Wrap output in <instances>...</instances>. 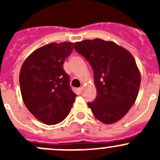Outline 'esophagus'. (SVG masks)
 I'll use <instances>...</instances> for the list:
<instances>
[{
    "instance_id": "obj_1",
    "label": "esophagus",
    "mask_w": 160,
    "mask_h": 160,
    "mask_svg": "<svg viewBox=\"0 0 160 160\" xmlns=\"http://www.w3.org/2000/svg\"><path fill=\"white\" fill-rule=\"evenodd\" d=\"M78 92L80 93H82V92H83V88H82V87H80V88H78Z\"/></svg>"
}]
</instances>
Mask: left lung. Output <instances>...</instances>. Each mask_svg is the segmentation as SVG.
I'll return each instance as SVG.
<instances>
[{"label":"left lung","mask_w":160,"mask_h":160,"mask_svg":"<svg viewBox=\"0 0 160 160\" xmlns=\"http://www.w3.org/2000/svg\"><path fill=\"white\" fill-rule=\"evenodd\" d=\"M74 48L93 70L96 99L88 103L93 116L104 124L121 120L135 104L141 73L129 51L100 38L77 42Z\"/></svg>","instance_id":"left-lung-1"}]
</instances>
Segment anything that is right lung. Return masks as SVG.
I'll use <instances>...</instances> for the list:
<instances>
[{
    "mask_svg": "<svg viewBox=\"0 0 160 160\" xmlns=\"http://www.w3.org/2000/svg\"><path fill=\"white\" fill-rule=\"evenodd\" d=\"M73 43L52 42L26 58L19 74L22 100L34 117L48 125L62 122L70 114L77 95L69 86L64 61Z\"/></svg>",
    "mask_w": 160,
    "mask_h": 160,
    "instance_id": "1",
    "label": "right lung"
}]
</instances>
